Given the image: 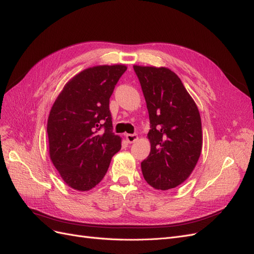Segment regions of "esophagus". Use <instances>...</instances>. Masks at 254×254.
<instances>
[{"label":"esophagus","mask_w":254,"mask_h":254,"mask_svg":"<svg viewBox=\"0 0 254 254\" xmlns=\"http://www.w3.org/2000/svg\"><path fill=\"white\" fill-rule=\"evenodd\" d=\"M126 140L128 143H134L136 140H137V134L136 133H133V134H126Z\"/></svg>","instance_id":"1"}]
</instances>
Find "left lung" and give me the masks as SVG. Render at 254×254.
I'll return each instance as SVG.
<instances>
[{"label": "left lung", "instance_id": "8db88e82", "mask_svg": "<svg viewBox=\"0 0 254 254\" xmlns=\"http://www.w3.org/2000/svg\"><path fill=\"white\" fill-rule=\"evenodd\" d=\"M147 105L150 153L141 163L144 179L157 190L186 181L202 147L201 119L181 79L167 67L133 65Z\"/></svg>", "mask_w": 254, "mask_h": 254}]
</instances>
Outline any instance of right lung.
<instances>
[{
  "instance_id": "1",
  "label": "right lung",
  "mask_w": 254,
  "mask_h": 254,
  "mask_svg": "<svg viewBox=\"0 0 254 254\" xmlns=\"http://www.w3.org/2000/svg\"><path fill=\"white\" fill-rule=\"evenodd\" d=\"M126 70L122 64L83 70L65 84L52 107L48 120L50 157L72 189L94 188L121 149L109 102Z\"/></svg>"
}]
</instances>
